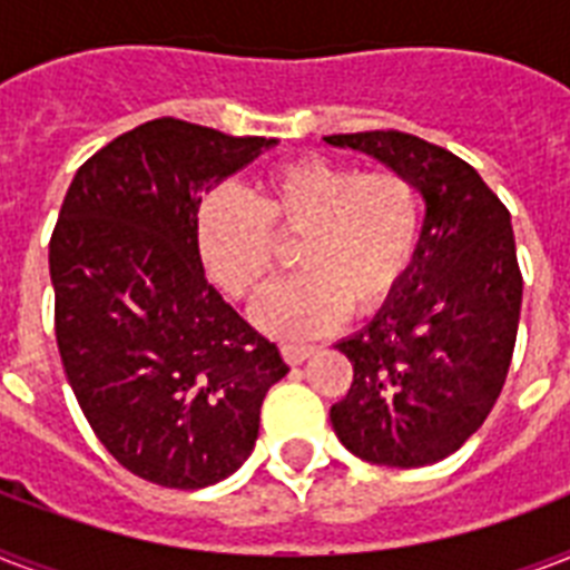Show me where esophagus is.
<instances>
[{"label": "esophagus", "mask_w": 570, "mask_h": 570, "mask_svg": "<svg viewBox=\"0 0 570 570\" xmlns=\"http://www.w3.org/2000/svg\"><path fill=\"white\" fill-rule=\"evenodd\" d=\"M313 352H316V348L304 346V343H284V346H281V355H284V361L289 366H298L302 361H307Z\"/></svg>", "instance_id": "34e87169"}]
</instances>
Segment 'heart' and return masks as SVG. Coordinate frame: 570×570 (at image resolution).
Wrapping results in <instances>:
<instances>
[{
    "instance_id": "b5f03b06",
    "label": "heart",
    "mask_w": 570,
    "mask_h": 570,
    "mask_svg": "<svg viewBox=\"0 0 570 570\" xmlns=\"http://www.w3.org/2000/svg\"><path fill=\"white\" fill-rule=\"evenodd\" d=\"M423 236V197L396 168L302 156L257 177L250 197L213 189L195 209V254L236 302H254L295 242L293 281L257 307L268 334L304 340L334 328L346 307L381 311L411 275Z\"/></svg>"
}]
</instances>
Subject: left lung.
Wrapping results in <instances>:
<instances>
[{"label":"left lung","mask_w":570,"mask_h":570,"mask_svg":"<svg viewBox=\"0 0 570 570\" xmlns=\"http://www.w3.org/2000/svg\"><path fill=\"white\" fill-rule=\"evenodd\" d=\"M407 174L425 197L411 275L364 331L337 343L352 387L331 425L357 459L423 468L491 414L512 364L523 277L512 215L476 168L399 129L325 136Z\"/></svg>","instance_id":"1"}]
</instances>
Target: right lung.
<instances>
[{
  "mask_svg": "<svg viewBox=\"0 0 570 570\" xmlns=\"http://www.w3.org/2000/svg\"><path fill=\"white\" fill-rule=\"evenodd\" d=\"M275 138L156 118L76 171L49 239L56 340L85 420L120 468L206 488L254 450L259 405L289 373L195 254L200 191Z\"/></svg>",
  "mask_w": 570,
  "mask_h": 570,
  "instance_id": "right-lung-1",
  "label": "right lung"
}]
</instances>
